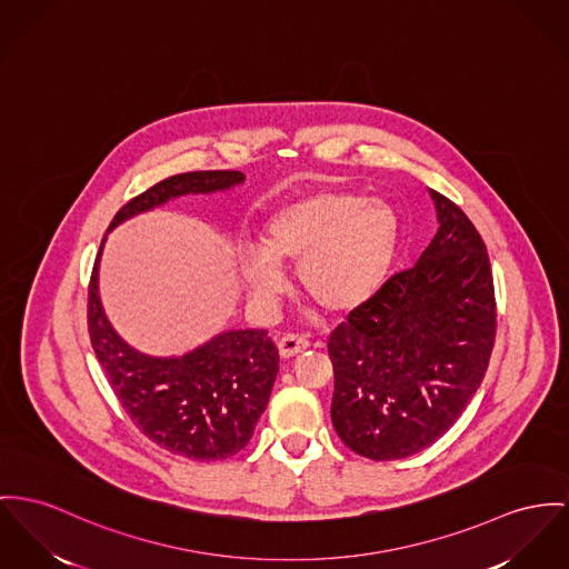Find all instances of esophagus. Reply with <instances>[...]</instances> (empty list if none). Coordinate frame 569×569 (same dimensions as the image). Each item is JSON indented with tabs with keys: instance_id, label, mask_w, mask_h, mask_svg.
Returning <instances> with one entry per match:
<instances>
[{
	"instance_id": "esophagus-1",
	"label": "esophagus",
	"mask_w": 569,
	"mask_h": 569,
	"mask_svg": "<svg viewBox=\"0 0 569 569\" xmlns=\"http://www.w3.org/2000/svg\"><path fill=\"white\" fill-rule=\"evenodd\" d=\"M308 347H310V342L306 341L303 337H296V335H289V337H284V339L278 341L280 358H284V360H289V358L302 353Z\"/></svg>"
}]
</instances>
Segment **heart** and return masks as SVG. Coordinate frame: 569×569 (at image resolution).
Returning a JSON list of instances; mask_svg holds the SVG:
<instances>
[{
	"label": "heart",
	"mask_w": 569,
	"mask_h": 569,
	"mask_svg": "<svg viewBox=\"0 0 569 569\" xmlns=\"http://www.w3.org/2000/svg\"><path fill=\"white\" fill-rule=\"evenodd\" d=\"M401 237L397 209L358 191L321 190L284 202L263 222L261 248L239 250V276L257 302L273 300L282 267H298L303 296L345 315L386 280Z\"/></svg>",
	"instance_id": "heart-1"
}]
</instances>
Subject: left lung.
Here are the masks:
<instances>
[{
  "label": "left lung",
  "instance_id": "obj_1",
  "mask_svg": "<svg viewBox=\"0 0 569 569\" xmlns=\"http://www.w3.org/2000/svg\"><path fill=\"white\" fill-rule=\"evenodd\" d=\"M429 193L440 227L417 266L390 276L328 341L335 429L345 447L376 461L410 457L445 436L492 356L486 243L455 202Z\"/></svg>",
  "mask_w": 569,
  "mask_h": 569
}]
</instances>
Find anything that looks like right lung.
Masks as SVG:
<instances>
[{
	"label": "right lung",
	"mask_w": 569,
	"mask_h": 569,
	"mask_svg": "<svg viewBox=\"0 0 569 569\" xmlns=\"http://www.w3.org/2000/svg\"><path fill=\"white\" fill-rule=\"evenodd\" d=\"M246 177L237 170L174 174L129 200L108 232L124 220L188 193L227 191ZM101 241L88 287V332L120 406L140 431L170 453L216 461L239 453L266 412L278 349L267 330H228L179 358L136 351L116 335L99 298Z\"/></svg>",
	"instance_id": "add662e5"
}]
</instances>
